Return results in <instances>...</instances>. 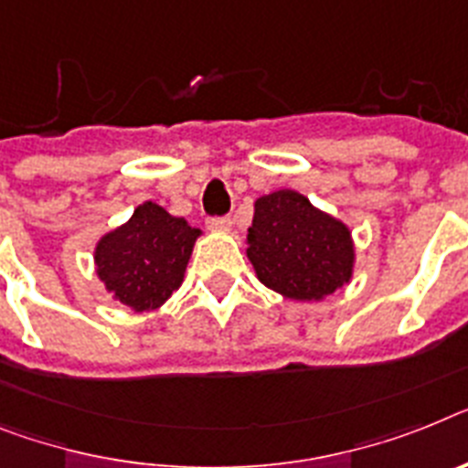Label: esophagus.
Instances as JSON below:
<instances>
[{"label":"esophagus","mask_w":468,"mask_h":468,"mask_svg":"<svg viewBox=\"0 0 468 468\" xmlns=\"http://www.w3.org/2000/svg\"><path fill=\"white\" fill-rule=\"evenodd\" d=\"M209 230H214V233H230V230H233V218H230V216L209 218Z\"/></svg>","instance_id":"1"}]
</instances>
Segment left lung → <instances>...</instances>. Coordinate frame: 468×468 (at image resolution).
<instances>
[{"instance_id":"left-lung-1","label":"left lung","mask_w":468,"mask_h":468,"mask_svg":"<svg viewBox=\"0 0 468 468\" xmlns=\"http://www.w3.org/2000/svg\"><path fill=\"white\" fill-rule=\"evenodd\" d=\"M247 259L266 288L294 302H321L352 282V230L297 190H276L254 202Z\"/></svg>"}]
</instances>
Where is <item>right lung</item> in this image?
I'll return each mask as SVG.
<instances>
[{"mask_svg": "<svg viewBox=\"0 0 468 468\" xmlns=\"http://www.w3.org/2000/svg\"><path fill=\"white\" fill-rule=\"evenodd\" d=\"M199 235L202 230L186 218L143 202L128 221L97 240L94 273L123 307L135 314L154 312L183 285Z\"/></svg>", "mask_w": 468, "mask_h": 468, "instance_id": "1", "label": "right lung"}]
</instances>
